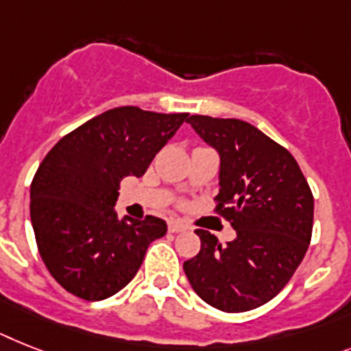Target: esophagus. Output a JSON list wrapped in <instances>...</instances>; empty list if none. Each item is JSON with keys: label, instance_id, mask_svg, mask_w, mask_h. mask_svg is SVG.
Wrapping results in <instances>:
<instances>
[{"label": "esophagus", "instance_id": "1", "mask_svg": "<svg viewBox=\"0 0 351 351\" xmlns=\"http://www.w3.org/2000/svg\"><path fill=\"white\" fill-rule=\"evenodd\" d=\"M186 230V224H182L181 221H170L169 222V231L170 233H181Z\"/></svg>", "mask_w": 351, "mask_h": 351}]
</instances>
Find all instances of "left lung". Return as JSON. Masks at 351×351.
<instances>
[{
    "instance_id": "1",
    "label": "left lung",
    "mask_w": 351,
    "mask_h": 351,
    "mask_svg": "<svg viewBox=\"0 0 351 351\" xmlns=\"http://www.w3.org/2000/svg\"><path fill=\"white\" fill-rule=\"evenodd\" d=\"M186 121L221 156L215 211L237 239L222 245L195 230L201 251L182 269L208 305L253 311L282 291L305 256L314 222L311 186L291 152L247 121L201 114Z\"/></svg>"
}]
</instances>
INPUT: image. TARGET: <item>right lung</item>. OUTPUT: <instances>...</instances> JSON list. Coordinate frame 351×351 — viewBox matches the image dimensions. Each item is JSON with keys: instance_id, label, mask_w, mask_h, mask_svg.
<instances>
[{"instance_id": "obj_1", "label": "right lung", "mask_w": 351, "mask_h": 351, "mask_svg": "<svg viewBox=\"0 0 351 351\" xmlns=\"http://www.w3.org/2000/svg\"><path fill=\"white\" fill-rule=\"evenodd\" d=\"M188 112L125 106L91 118L46 154L30 186V219L46 269L88 301L117 294L136 276L147 247L167 233L158 217L114 211L120 181L141 178Z\"/></svg>"}]
</instances>
